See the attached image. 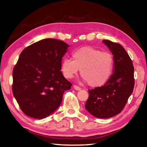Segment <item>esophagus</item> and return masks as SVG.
Returning <instances> with one entry per match:
<instances>
[{"label":"esophagus","mask_w":147,"mask_h":147,"mask_svg":"<svg viewBox=\"0 0 147 147\" xmlns=\"http://www.w3.org/2000/svg\"><path fill=\"white\" fill-rule=\"evenodd\" d=\"M73 87H74V89H75V90H81V87H78V86H77V85H74Z\"/></svg>","instance_id":"34e87169"}]
</instances>
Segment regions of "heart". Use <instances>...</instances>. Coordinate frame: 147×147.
I'll return each mask as SVG.
<instances>
[{
    "mask_svg": "<svg viewBox=\"0 0 147 147\" xmlns=\"http://www.w3.org/2000/svg\"><path fill=\"white\" fill-rule=\"evenodd\" d=\"M73 60L64 58L61 71L66 78L71 79L80 70V75L92 87L103 86L113 74L114 60L107 52L92 47H83L72 53Z\"/></svg>",
    "mask_w": 147,
    "mask_h": 147,
    "instance_id": "b5f03b06",
    "label": "heart"
}]
</instances>
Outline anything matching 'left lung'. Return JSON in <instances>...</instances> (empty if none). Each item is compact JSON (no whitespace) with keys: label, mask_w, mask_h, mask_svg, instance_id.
<instances>
[{"label":"left lung","mask_w":147,"mask_h":147,"mask_svg":"<svg viewBox=\"0 0 147 147\" xmlns=\"http://www.w3.org/2000/svg\"><path fill=\"white\" fill-rule=\"evenodd\" d=\"M103 42L114 55V69L103 86L89 90L85 109L98 118H109L120 113L133 92L134 77L132 61L121 44L108 40Z\"/></svg>","instance_id":"1"}]
</instances>
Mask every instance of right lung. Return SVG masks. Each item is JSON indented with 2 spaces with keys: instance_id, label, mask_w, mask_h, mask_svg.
<instances>
[{
  "instance_id": "obj_1",
  "label": "right lung",
  "mask_w": 147,
  "mask_h": 147,
  "mask_svg": "<svg viewBox=\"0 0 147 147\" xmlns=\"http://www.w3.org/2000/svg\"><path fill=\"white\" fill-rule=\"evenodd\" d=\"M68 44L54 38L42 40L26 47L13 71L12 91L21 110L31 118L50 115L62 103L72 84L61 71Z\"/></svg>"
}]
</instances>
